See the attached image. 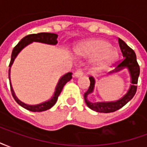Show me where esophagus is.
Here are the masks:
<instances>
[{"instance_id":"obj_1","label":"esophagus","mask_w":147,"mask_h":147,"mask_svg":"<svg viewBox=\"0 0 147 147\" xmlns=\"http://www.w3.org/2000/svg\"><path fill=\"white\" fill-rule=\"evenodd\" d=\"M82 76H83V71L81 70L76 71L75 72V74H74V77H75V78H80V77H81Z\"/></svg>"}]
</instances>
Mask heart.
Masks as SVG:
<instances>
[{
  "label": "heart",
  "mask_w": 147,
  "mask_h": 147,
  "mask_svg": "<svg viewBox=\"0 0 147 147\" xmlns=\"http://www.w3.org/2000/svg\"><path fill=\"white\" fill-rule=\"evenodd\" d=\"M74 53L80 58L94 57L92 61V67L96 71L109 67L119 57L118 49L111 46L108 41L100 38L80 42L74 48Z\"/></svg>",
  "instance_id": "b5f03b06"
}]
</instances>
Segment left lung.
I'll return each instance as SVG.
<instances>
[{
	"mask_svg": "<svg viewBox=\"0 0 147 147\" xmlns=\"http://www.w3.org/2000/svg\"><path fill=\"white\" fill-rule=\"evenodd\" d=\"M118 42H119L121 53L123 54V60L117 65L114 70L109 71L108 74L117 73L123 69H127L129 73L131 84L126 94L122 96L120 98L115 100V101H110V102H93L89 99V96L94 93L96 81L94 77H89L90 84L88 90L84 94V100H85L86 105L90 109L95 112L105 113L115 112L120 109V108H122L123 105H126L136 94V89H137L136 84L138 83L139 76V66L136 61V55L134 50L130 48L123 40L119 38Z\"/></svg>",
	"mask_w": 147,
	"mask_h": 147,
	"instance_id": "obj_1",
	"label": "left lung"
}]
</instances>
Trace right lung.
<instances>
[{
  "instance_id": "add662e5",
  "label": "right lung",
  "mask_w": 147,
  "mask_h": 147,
  "mask_svg": "<svg viewBox=\"0 0 147 147\" xmlns=\"http://www.w3.org/2000/svg\"><path fill=\"white\" fill-rule=\"evenodd\" d=\"M58 35L57 34L53 33H38V34H29L25 36L24 38L21 39V41L17 45H16V47L13 49L12 53H11V61L9 64V70H8V78H9V83H10V87H11V94L14 98L15 101L17 102L19 105L22 106L23 108L26 109L27 110L31 111V112H42V111H45L47 109H49L52 108L53 105L56 104V102L57 101V98L60 94H61V90L63 89L64 86L66 83L70 81L72 78V73L71 72H67V73L64 74V76L60 78V80H58V83L57 86L55 87V91L53 92V94L51 98L48 99L45 102H41L39 104H35V105H30V104H27L25 102H22L20 99L18 98V97L16 94L14 90L12 88V85L11 83V65L14 62L15 59L16 58L19 53H20L25 47H27V45H29L33 42H40V43H43V44H47V45H56L57 44V39Z\"/></svg>"
}]
</instances>
